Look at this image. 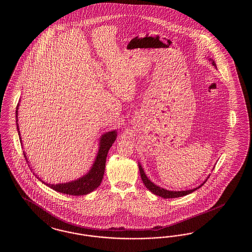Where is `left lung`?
I'll list each match as a JSON object with an SVG mask.
<instances>
[{
	"label": "left lung",
	"instance_id": "left-lung-1",
	"mask_svg": "<svg viewBox=\"0 0 252 252\" xmlns=\"http://www.w3.org/2000/svg\"><path fill=\"white\" fill-rule=\"evenodd\" d=\"M209 60H211V61H212V64H213L215 67H216V62H215L214 60H212V59H209ZM139 170H140V175H141V178H142V180H143V182H144V186H145L150 192H153L154 194L158 195V196H160V197H163V198L180 197V196H184V195H187V194H189V193H191V192H194L195 190L199 189L202 185H204V183L207 181V180H208L209 177H210V176H208V178L205 180V181H203V183H201L199 186H197L196 188L191 189V190H185V191H169V190H166V189H164V188H161V187L158 186L155 183H153L151 180H149V179L147 178V176L145 175L144 169H143L142 165H141L140 163H139Z\"/></svg>",
	"mask_w": 252,
	"mask_h": 252
}]
</instances>
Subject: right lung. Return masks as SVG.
<instances>
[{
    "mask_svg": "<svg viewBox=\"0 0 252 252\" xmlns=\"http://www.w3.org/2000/svg\"><path fill=\"white\" fill-rule=\"evenodd\" d=\"M19 106L18 104L17 109H16V122H17V130L19 133L20 141L22 144V138H21V133L19 129V124H18V110H19ZM117 138V131L112 130V131L106 132L104 133L100 140H99V149L96 154L95 159L90 169V171L84 175L83 177L77 179V180H72L69 182H64V183H58V184H50L46 183L43 180H40L38 177L37 179L40 180L42 183L47 185L51 189L57 191V192H62L65 194H70V195H85L90 192L94 191L96 188L101 184L103 176L105 173V168H106V159L108 156V150L112 146V144L115 142ZM24 158L27 160L26 154L24 153ZM35 175V172H34ZM36 177V175H35Z\"/></svg>",
    "mask_w": 252,
    "mask_h": 252,
    "instance_id": "add662e5",
    "label": "right lung"
}]
</instances>
